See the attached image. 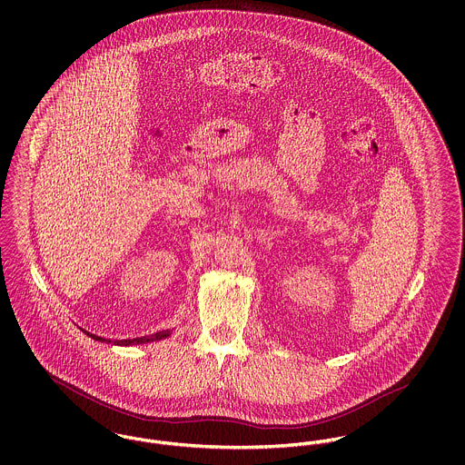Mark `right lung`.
<instances>
[{
	"label": "right lung",
	"mask_w": 465,
	"mask_h": 465,
	"mask_svg": "<svg viewBox=\"0 0 465 465\" xmlns=\"http://www.w3.org/2000/svg\"><path fill=\"white\" fill-rule=\"evenodd\" d=\"M84 331V330H82ZM87 336L94 338V340H100V341H113V340H105L102 336H96V334H91V332L84 331ZM172 334V331H159L153 332V334H148V336H141V338H127V340H114L113 343L116 345H139V343H146V341H155V340H163V338H168Z\"/></svg>",
	"instance_id": "add662e5"
}]
</instances>
